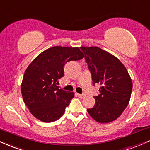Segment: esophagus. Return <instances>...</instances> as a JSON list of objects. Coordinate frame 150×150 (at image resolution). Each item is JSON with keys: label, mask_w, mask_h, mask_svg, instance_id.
<instances>
[{"label": "esophagus", "mask_w": 150, "mask_h": 150, "mask_svg": "<svg viewBox=\"0 0 150 150\" xmlns=\"http://www.w3.org/2000/svg\"><path fill=\"white\" fill-rule=\"evenodd\" d=\"M77 96L78 97L80 98H84L85 97V94H77Z\"/></svg>", "instance_id": "esophagus-1"}]
</instances>
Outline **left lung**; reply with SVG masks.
<instances>
[{
    "label": "left lung",
    "mask_w": 150,
    "mask_h": 150,
    "mask_svg": "<svg viewBox=\"0 0 150 150\" xmlns=\"http://www.w3.org/2000/svg\"><path fill=\"white\" fill-rule=\"evenodd\" d=\"M80 49L92 74L93 85L99 84L95 104L87 112L98 123H106L117 119L127 107L131 96V78L123 63L107 51L97 47Z\"/></svg>",
    "instance_id": "obj_1"
}]
</instances>
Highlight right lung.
Here are the masks:
<instances>
[{"label": "right lung", "mask_w": 150, "mask_h": 150, "mask_svg": "<svg viewBox=\"0 0 150 150\" xmlns=\"http://www.w3.org/2000/svg\"><path fill=\"white\" fill-rule=\"evenodd\" d=\"M84 55L78 47L53 46L41 53L27 67L21 85L23 100L37 119L50 123L63 116L74 92L59 89L58 80L64 65L78 61Z\"/></svg>", "instance_id": "1"}]
</instances>
